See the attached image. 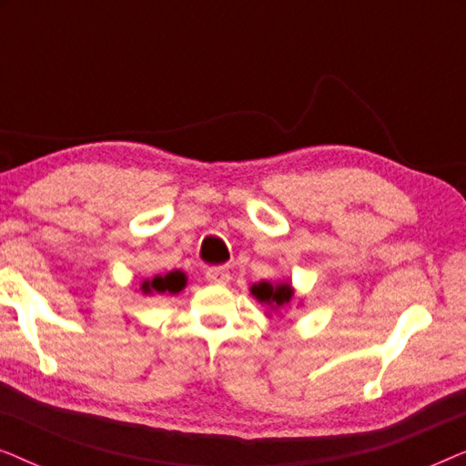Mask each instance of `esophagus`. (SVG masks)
I'll return each instance as SVG.
<instances>
[{"label": "esophagus", "mask_w": 466, "mask_h": 466, "mask_svg": "<svg viewBox=\"0 0 466 466\" xmlns=\"http://www.w3.org/2000/svg\"><path fill=\"white\" fill-rule=\"evenodd\" d=\"M228 278L231 276H228L225 267H209V269H206V279L209 284H227Z\"/></svg>", "instance_id": "esophagus-1"}]
</instances>
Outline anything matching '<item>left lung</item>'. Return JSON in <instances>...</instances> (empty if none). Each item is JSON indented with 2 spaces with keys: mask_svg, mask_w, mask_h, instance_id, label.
Segmentation results:
<instances>
[{
  "mask_svg": "<svg viewBox=\"0 0 466 466\" xmlns=\"http://www.w3.org/2000/svg\"><path fill=\"white\" fill-rule=\"evenodd\" d=\"M252 295L258 299L260 303L269 305V308L278 309L290 301L292 289L289 284H269V282H258L252 286Z\"/></svg>",
  "mask_w": 466,
  "mask_h": 466,
  "instance_id": "1",
  "label": "left lung"
}]
</instances>
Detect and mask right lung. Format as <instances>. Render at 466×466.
<instances>
[{
  "label": "right lung",
  "mask_w": 466,
  "mask_h": 466,
  "mask_svg": "<svg viewBox=\"0 0 466 466\" xmlns=\"http://www.w3.org/2000/svg\"><path fill=\"white\" fill-rule=\"evenodd\" d=\"M184 284H187V278H184L182 271H171L167 276H157L148 279V282L142 284V290L144 292H171V295H176V292H180L184 289Z\"/></svg>",
  "instance_id": "obj_1"
}]
</instances>
